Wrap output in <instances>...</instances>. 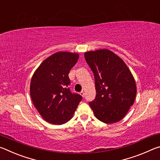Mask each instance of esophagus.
<instances>
[{
    "instance_id": "34e87169",
    "label": "esophagus",
    "mask_w": 160,
    "mask_h": 160,
    "mask_svg": "<svg viewBox=\"0 0 160 160\" xmlns=\"http://www.w3.org/2000/svg\"><path fill=\"white\" fill-rule=\"evenodd\" d=\"M80 94L83 97H85V92H84V91H81L80 92Z\"/></svg>"
}]
</instances>
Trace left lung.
I'll return each instance as SVG.
<instances>
[{"instance_id": "1", "label": "left lung", "mask_w": 160, "mask_h": 160, "mask_svg": "<svg viewBox=\"0 0 160 160\" xmlns=\"http://www.w3.org/2000/svg\"><path fill=\"white\" fill-rule=\"evenodd\" d=\"M95 80L96 97L89 103L97 119L105 123L121 121L133 104L136 85L123 61L108 49L85 53Z\"/></svg>"}]
</instances>
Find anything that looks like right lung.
Returning <instances> with one entry per match:
<instances>
[{"label":"right lung","mask_w":160,"mask_h":160,"mask_svg":"<svg viewBox=\"0 0 160 160\" xmlns=\"http://www.w3.org/2000/svg\"><path fill=\"white\" fill-rule=\"evenodd\" d=\"M79 58L76 53L59 51L40 64L32 75L30 96L46 121L55 125L72 118L82 96L72 93L68 74Z\"/></svg>","instance_id":"add662e5"}]
</instances>
